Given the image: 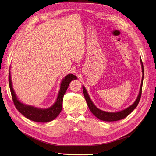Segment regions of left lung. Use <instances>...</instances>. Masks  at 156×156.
Listing matches in <instances>:
<instances>
[{
    "instance_id": "obj_1",
    "label": "left lung",
    "mask_w": 156,
    "mask_h": 156,
    "mask_svg": "<svg viewBox=\"0 0 156 156\" xmlns=\"http://www.w3.org/2000/svg\"><path fill=\"white\" fill-rule=\"evenodd\" d=\"M140 62L141 63L143 76H142L141 83V87H140L139 94H138L137 99L133 104L130 105V107H127L126 108L124 109V110H123V111L116 112H105V111L100 110V109H99L98 108H97L93 103V102L92 101V100H90V97L87 93V90L85 89L84 86H83L82 87L83 92V94H84V97H85V99L86 100V102H87V105L89 107V108L90 109V112L93 113L96 118H98L100 120L105 121V122H115V121H118V120L126 118L129 114H130L136 108V107L138 105V103H139V102H140V98H141V93H142L143 76H144V69H143V62H142L141 59H140Z\"/></svg>"
}]
</instances>
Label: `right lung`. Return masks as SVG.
I'll list each match as a JSON object with an SVG mask.
<instances>
[{"mask_svg":"<svg viewBox=\"0 0 156 156\" xmlns=\"http://www.w3.org/2000/svg\"><path fill=\"white\" fill-rule=\"evenodd\" d=\"M77 79L76 76L73 74H69L63 78L60 84V89L57 99L54 104L48 108H40L31 105H25L20 101L15 93L13 89L12 82L11 79L10 70L9 71V85L11 90V96L16 108L23 116L33 122L40 123H46L55 119L62 109L63 98L68 88L70 82L73 80Z\"/></svg>","mask_w":156,"mask_h":156,"instance_id":"add662e5","label":"right lung"}]
</instances>
